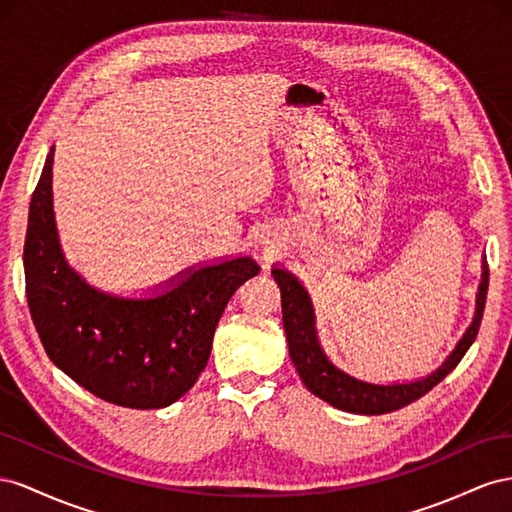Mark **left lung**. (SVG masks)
<instances>
[{"mask_svg":"<svg viewBox=\"0 0 512 512\" xmlns=\"http://www.w3.org/2000/svg\"><path fill=\"white\" fill-rule=\"evenodd\" d=\"M274 281L281 287V304H283V328L287 334L289 358L294 362L298 375L302 377L304 386L309 388L315 397L330 403L332 407L352 414L377 416L401 410L412 401L427 394L433 386L457 367L467 349L474 343L480 319H483L487 287H489V270L487 261H483V279L478 285L476 294V313L472 324L467 326L463 337L452 349L450 356L437 367L433 373L412 379V382H394V384H373L364 382L354 375L341 371L337 364H332L326 356L324 347L319 345L317 328H315V309L309 291L300 283L296 274L287 268H272Z\"/></svg>","mask_w":512,"mask_h":512,"instance_id":"1","label":"left lung"}]
</instances>
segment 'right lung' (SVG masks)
Segmentation results:
<instances>
[{"label":"right lung","instance_id":"add662e5","mask_svg":"<svg viewBox=\"0 0 512 512\" xmlns=\"http://www.w3.org/2000/svg\"><path fill=\"white\" fill-rule=\"evenodd\" d=\"M53 150L29 203L23 248L27 304L47 356L79 386L109 403L160 410L206 369L229 298L259 272L251 257L188 268L165 291L124 298L70 268L53 216Z\"/></svg>","mask_w":512,"mask_h":512}]
</instances>
